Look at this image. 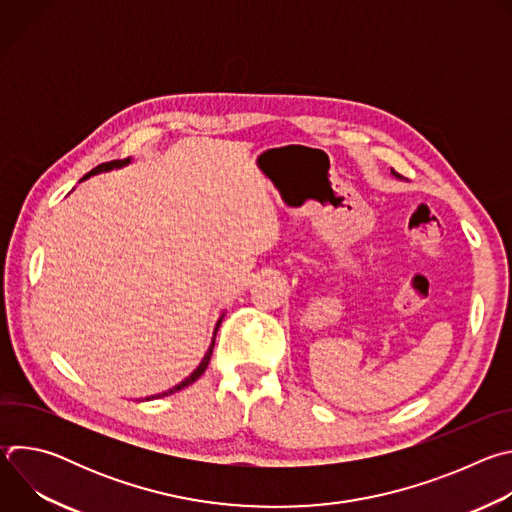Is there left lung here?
Returning a JSON list of instances; mask_svg holds the SVG:
<instances>
[{
    "instance_id": "left-lung-1",
    "label": "left lung",
    "mask_w": 512,
    "mask_h": 512,
    "mask_svg": "<svg viewBox=\"0 0 512 512\" xmlns=\"http://www.w3.org/2000/svg\"><path fill=\"white\" fill-rule=\"evenodd\" d=\"M391 172H393V174H395V176H399V174H397V172H395V170H391Z\"/></svg>"
}]
</instances>
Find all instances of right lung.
Here are the masks:
<instances>
[{
    "mask_svg": "<svg viewBox=\"0 0 512 512\" xmlns=\"http://www.w3.org/2000/svg\"><path fill=\"white\" fill-rule=\"evenodd\" d=\"M123 164H127V160L125 162H121V160H111V162H105V164H99L97 168H93L89 174H85V178H89V176H93V174H97V172H103V170H111V168H119V166H123ZM83 178V180H85ZM221 324V322H218ZM218 324H216V330H218ZM216 330H214V334H216ZM212 346H214V338H212V344H210V348L206 350V354H204V358H202V362L198 364L196 367V371L188 377V379H184L180 385H176L174 389H170V391H166V393H160V395H154L152 399H156V397H164V395H170V393H176V391H180V389H184V387H188V385H192L204 371H206V367H208V362H210V354H212Z\"/></svg>",
    "mask_w": 512,
    "mask_h": 512,
    "instance_id": "right-lung-1",
    "label": "right lung"
}]
</instances>
